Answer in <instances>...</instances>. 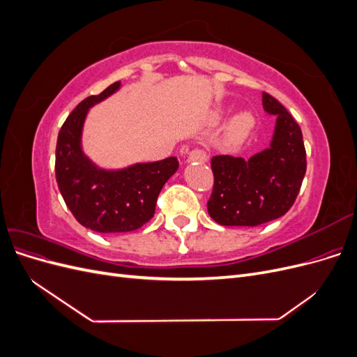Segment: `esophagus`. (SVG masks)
<instances>
[{
  "instance_id": "1",
  "label": "esophagus",
  "mask_w": 357,
  "mask_h": 357,
  "mask_svg": "<svg viewBox=\"0 0 357 357\" xmlns=\"http://www.w3.org/2000/svg\"><path fill=\"white\" fill-rule=\"evenodd\" d=\"M188 162H199V164H204V162H207V153L201 149L192 150L188 155Z\"/></svg>"
}]
</instances>
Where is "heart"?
I'll return each instance as SVG.
<instances>
[{"mask_svg":"<svg viewBox=\"0 0 357 357\" xmlns=\"http://www.w3.org/2000/svg\"><path fill=\"white\" fill-rule=\"evenodd\" d=\"M256 123V119L252 112H241L236 114L228 129V138L232 144H240L250 135Z\"/></svg>","mask_w":357,"mask_h":357,"instance_id":"b5f03b06","label":"heart"}]
</instances>
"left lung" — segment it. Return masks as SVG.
<instances>
[{"label":"left lung","mask_w":357,"mask_h":357,"mask_svg":"<svg viewBox=\"0 0 357 357\" xmlns=\"http://www.w3.org/2000/svg\"><path fill=\"white\" fill-rule=\"evenodd\" d=\"M264 110L277 116L269 146L248 159L214 156L210 218L223 226H259L284 215L307 171L299 125L274 96L262 93Z\"/></svg>","instance_id":"obj_1"}]
</instances>
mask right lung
<instances>
[{"label": "right lung", "mask_w": 357, "mask_h": 357, "mask_svg": "<svg viewBox=\"0 0 357 357\" xmlns=\"http://www.w3.org/2000/svg\"><path fill=\"white\" fill-rule=\"evenodd\" d=\"M121 89L110 84L83 100L63 122L56 143L55 172L61 195L80 225L95 232L121 234L153 218L159 192L178 168L177 158L137 162L119 169L100 168L83 152L82 134L89 109Z\"/></svg>", "instance_id": "obj_1"}]
</instances>
